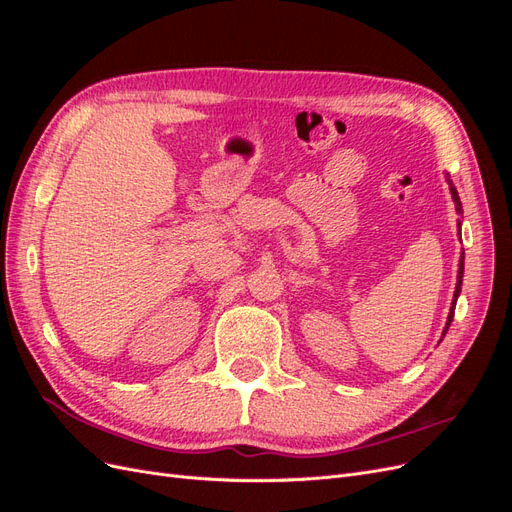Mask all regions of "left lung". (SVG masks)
Wrapping results in <instances>:
<instances>
[{
    "instance_id": "obj_1",
    "label": "left lung",
    "mask_w": 512,
    "mask_h": 512,
    "mask_svg": "<svg viewBox=\"0 0 512 512\" xmlns=\"http://www.w3.org/2000/svg\"><path fill=\"white\" fill-rule=\"evenodd\" d=\"M448 185H451V196H453V200H455V209L461 213V200H459V194H457V190H455V185L451 183V179H448ZM461 280H463V256H461V260H459V273H457V288H455V294H453V305H451V312H448V320H446V327H444V333L448 331V327H451V322H453V316H455V303H457V297H459V292H461Z\"/></svg>"
}]
</instances>
